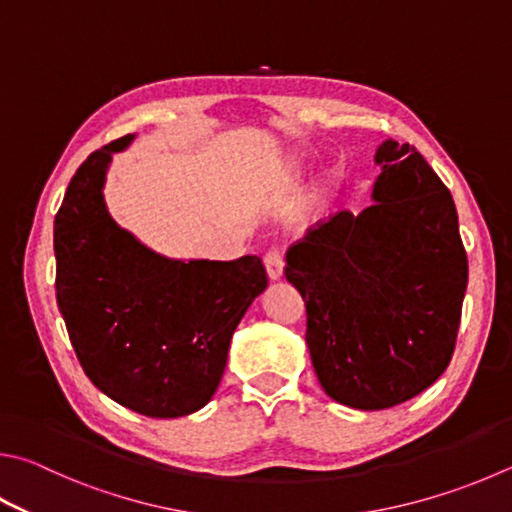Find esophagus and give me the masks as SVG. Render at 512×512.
Listing matches in <instances>:
<instances>
[{"label":"esophagus","instance_id":"1","mask_svg":"<svg viewBox=\"0 0 512 512\" xmlns=\"http://www.w3.org/2000/svg\"><path fill=\"white\" fill-rule=\"evenodd\" d=\"M264 264H266V273L271 280H277L284 273V253L280 248H271L264 255Z\"/></svg>","mask_w":512,"mask_h":512}]
</instances>
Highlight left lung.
Wrapping results in <instances>:
<instances>
[{"mask_svg":"<svg viewBox=\"0 0 512 512\" xmlns=\"http://www.w3.org/2000/svg\"><path fill=\"white\" fill-rule=\"evenodd\" d=\"M374 206L318 221L286 250L306 306V345L324 392L387 410L450 365L468 286L452 194L410 143L385 141Z\"/></svg>","mask_w":512,"mask_h":512,"instance_id":"obj_1","label":"left lung"}]
</instances>
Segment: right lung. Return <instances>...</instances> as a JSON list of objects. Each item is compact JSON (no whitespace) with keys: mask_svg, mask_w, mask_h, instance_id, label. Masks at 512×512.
I'll return each mask as SVG.
<instances>
[{"mask_svg":"<svg viewBox=\"0 0 512 512\" xmlns=\"http://www.w3.org/2000/svg\"><path fill=\"white\" fill-rule=\"evenodd\" d=\"M87 156L55 215V297L82 369L127 410L176 418L201 410L224 376L230 338L268 286L257 255L176 262L109 217L102 183L111 154Z\"/></svg>","mask_w":512,"mask_h":512,"instance_id":"add662e5","label":"right lung"}]
</instances>
